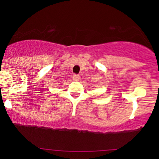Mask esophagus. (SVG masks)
Segmentation results:
<instances>
[{
	"label": "esophagus",
	"mask_w": 159,
	"mask_h": 159,
	"mask_svg": "<svg viewBox=\"0 0 159 159\" xmlns=\"http://www.w3.org/2000/svg\"><path fill=\"white\" fill-rule=\"evenodd\" d=\"M72 79L75 81H78L80 80V76L78 75H73V76H72Z\"/></svg>",
	"instance_id": "obj_1"
}]
</instances>
